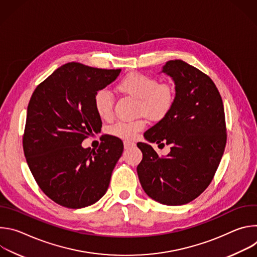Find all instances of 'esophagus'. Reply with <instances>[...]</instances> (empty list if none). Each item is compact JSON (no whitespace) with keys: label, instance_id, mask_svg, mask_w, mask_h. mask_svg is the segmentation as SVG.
<instances>
[{"label":"esophagus","instance_id":"obj_1","mask_svg":"<svg viewBox=\"0 0 257 257\" xmlns=\"http://www.w3.org/2000/svg\"><path fill=\"white\" fill-rule=\"evenodd\" d=\"M133 146H135V143H134V142H130V141H124V148H125V150L131 149V148H133Z\"/></svg>","mask_w":257,"mask_h":257}]
</instances>
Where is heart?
<instances>
[{"mask_svg": "<svg viewBox=\"0 0 257 257\" xmlns=\"http://www.w3.org/2000/svg\"><path fill=\"white\" fill-rule=\"evenodd\" d=\"M118 89L138 98V114H143L153 121L165 119L175 103V92L169 84H159L154 77L137 72L126 75L119 83ZM93 106L100 119H111L114 106L112 94L105 89L96 91L93 96ZM145 124L142 118L135 121H119L109 127L108 132L121 139L132 140L144 129Z\"/></svg>", "mask_w": 257, "mask_h": 257, "instance_id": "b5f03b06", "label": "heart"}]
</instances>
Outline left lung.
I'll return each mask as SVG.
<instances>
[{
  "mask_svg": "<svg viewBox=\"0 0 257 257\" xmlns=\"http://www.w3.org/2000/svg\"><path fill=\"white\" fill-rule=\"evenodd\" d=\"M161 73L174 81L175 103L144 138L172 148L166 157H160L150 143L138 142L143 158L137 174L151 198L182 205L206 189L222 160L227 141L224 104L213 81L188 63L168 61Z\"/></svg>",
  "mask_w": 257,
  "mask_h": 257,
  "instance_id": "1",
  "label": "left lung"
}]
</instances>
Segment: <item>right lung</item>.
<instances>
[{
  "label": "right lung",
  "mask_w": 257,
  "mask_h": 257,
  "mask_svg": "<svg viewBox=\"0 0 257 257\" xmlns=\"http://www.w3.org/2000/svg\"><path fill=\"white\" fill-rule=\"evenodd\" d=\"M120 72L67 63L31 95L23 135L24 155L40 188L62 206L91 205L108 188L123 142L108 135L98 150L84 149L81 143L101 128L93 106L95 92L114 82Z\"/></svg>",
  "instance_id": "right-lung-1"
}]
</instances>
